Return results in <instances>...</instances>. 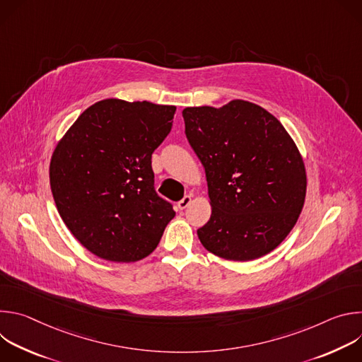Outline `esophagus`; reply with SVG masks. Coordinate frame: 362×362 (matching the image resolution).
<instances>
[{
  "label": "esophagus",
  "instance_id": "esophagus-1",
  "mask_svg": "<svg viewBox=\"0 0 362 362\" xmlns=\"http://www.w3.org/2000/svg\"><path fill=\"white\" fill-rule=\"evenodd\" d=\"M192 203V197L190 196H185L180 202H177V208L180 209V211H183V209H186L187 206Z\"/></svg>",
  "mask_w": 362,
  "mask_h": 362
}]
</instances>
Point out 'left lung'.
<instances>
[{
	"mask_svg": "<svg viewBox=\"0 0 362 362\" xmlns=\"http://www.w3.org/2000/svg\"><path fill=\"white\" fill-rule=\"evenodd\" d=\"M182 115L212 206L211 219L197 229L202 245L238 262L272 252L305 202L306 172L295 141L275 116L245 100Z\"/></svg>",
	"mask_w": 362,
	"mask_h": 362,
	"instance_id": "left-lung-1",
	"label": "left lung"
}]
</instances>
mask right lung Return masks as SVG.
Returning <instances> with one entry per match:
<instances>
[{"label":"right lung","mask_w":362,"mask_h":362,"mask_svg":"<svg viewBox=\"0 0 362 362\" xmlns=\"http://www.w3.org/2000/svg\"><path fill=\"white\" fill-rule=\"evenodd\" d=\"M175 106L106 98L86 109L57 143L49 185L73 236L112 262L150 255L175 218L154 190L151 154L170 133Z\"/></svg>","instance_id":"add662e5"}]
</instances>
